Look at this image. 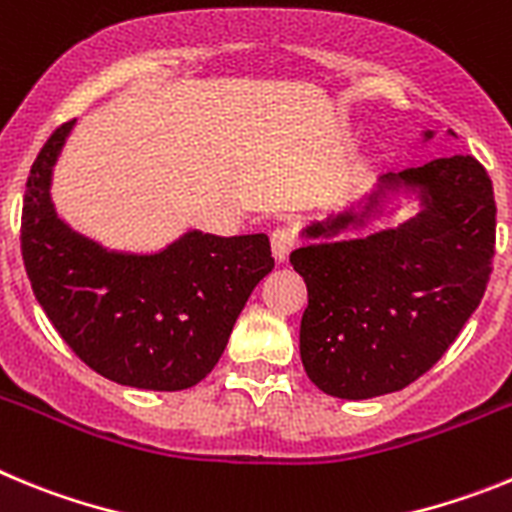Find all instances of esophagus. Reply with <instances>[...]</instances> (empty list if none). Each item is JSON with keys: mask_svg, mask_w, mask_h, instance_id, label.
Masks as SVG:
<instances>
[{"mask_svg": "<svg viewBox=\"0 0 512 512\" xmlns=\"http://www.w3.org/2000/svg\"><path fill=\"white\" fill-rule=\"evenodd\" d=\"M295 246H297V235L292 233V230L289 228L271 230V253H274V259L284 261Z\"/></svg>", "mask_w": 512, "mask_h": 512, "instance_id": "1", "label": "esophagus"}]
</instances>
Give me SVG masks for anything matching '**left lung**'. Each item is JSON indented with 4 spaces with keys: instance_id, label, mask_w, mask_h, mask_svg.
I'll return each instance as SVG.
<instances>
[{
    "instance_id": "1",
    "label": "left lung",
    "mask_w": 512,
    "mask_h": 512,
    "mask_svg": "<svg viewBox=\"0 0 512 512\" xmlns=\"http://www.w3.org/2000/svg\"><path fill=\"white\" fill-rule=\"evenodd\" d=\"M431 130L425 138H431ZM415 189L423 210L400 228L318 243L289 261L307 284L300 356L325 395L366 400L408 387L456 341L485 295L495 259V194L474 156L384 174L364 215L305 228L330 238L364 225L387 189Z\"/></svg>"
}]
</instances>
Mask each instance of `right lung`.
Wrapping results in <instances>:
<instances>
[{
	"label": "right lung",
	"mask_w": 512,
	"mask_h": 512,
	"mask_svg": "<svg viewBox=\"0 0 512 512\" xmlns=\"http://www.w3.org/2000/svg\"><path fill=\"white\" fill-rule=\"evenodd\" d=\"M74 120L45 140L22 200V261L35 300L89 369L138 390L194 387L223 356L253 287L274 269L269 238L192 233L161 253L107 251L56 215L51 174Z\"/></svg>",
	"instance_id": "add662e5"
}]
</instances>
